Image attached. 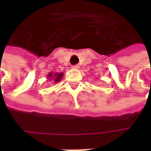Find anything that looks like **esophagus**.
Segmentation results:
<instances>
[{
    "instance_id": "esophagus-1",
    "label": "esophagus",
    "mask_w": 151,
    "mask_h": 151,
    "mask_svg": "<svg viewBox=\"0 0 151 151\" xmlns=\"http://www.w3.org/2000/svg\"><path fill=\"white\" fill-rule=\"evenodd\" d=\"M72 68H74V69H76V70H78L79 68H80V66H79L78 65H73Z\"/></svg>"
}]
</instances>
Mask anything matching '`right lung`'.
<instances>
[{
  "mask_svg": "<svg viewBox=\"0 0 151 151\" xmlns=\"http://www.w3.org/2000/svg\"><path fill=\"white\" fill-rule=\"evenodd\" d=\"M63 76H64V74L61 72V73H55V72H50L48 74V76H47V79L49 80V81H52L53 82H55V83H57V82H59V81H60L61 79L63 77Z\"/></svg>",
  "mask_w": 151,
  "mask_h": 151,
  "instance_id": "add662e5",
  "label": "right lung"
}]
</instances>
